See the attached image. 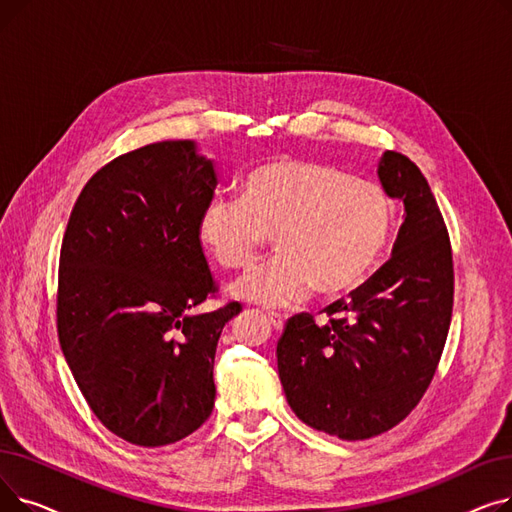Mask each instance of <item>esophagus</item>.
I'll list each match as a JSON object with an SVG mask.
<instances>
[{
    "label": "esophagus",
    "mask_w": 512,
    "mask_h": 512,
    "mask_svg": "<svg viewBox=\"0 0 512 512\" xmlns=\"http://www.w3.org/2000/svg\"><path fill=\"white\" fill-rule=\"evenodd\" d=\"M267 319H270V324L276 328V330H282L284 328V317L280 313H267Z\"/></svg>",
    "instance_id": "obj_1"
}]
</instances>
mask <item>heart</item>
I'll use <instances>...</instances> for the list:
<instances>
[{"label":"heart","instance_id":"1","mask_svg":"<svg viewBox=\"0 0 512 512\" xmlns=\"http://www.w3.org/2000/svg\"><path fill=\"white\" fill-rule=\"evenodd\" d=\"M396 226L386 186L309 159H276L249 172L238 197L205 203L197 236L224 270L245 272L274 236L280 255L240 278L238 299L265 307L340 297L363 284Z\"/></svg>","mask_w":512,"mask_h":512}]
</instances>
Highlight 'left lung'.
I'll use <instances>...</instances> for the list:
<instances>
[{"label": "left lung", "mask_w": 512, "mask_h": 512, "mask_svg": "<svg viewBox=\"0 0 512 512\" xmlns=\"http://www.w3.org/2000/svg\"><path fill=\"white\" fill-rule=\"evenodd\" d=\"M380 180L405 201L392 257L319 313H297L278 340V371L297 417L340 440L380 436L419 405L432 384L454 303L450 236L421 170L398 151Z\"/></svg>", "instance_id": "1"}]
</instances>
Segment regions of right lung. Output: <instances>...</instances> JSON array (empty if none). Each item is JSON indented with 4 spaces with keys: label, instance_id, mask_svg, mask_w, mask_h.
Here are the masks:
<instances>
[{
    "label": "right lung",
    "instance_id": "1",
    "mask_svg": "<svg viewBox=\"0 0 512 512\" xmlns=\"http://www.w3.org/2000/svg\"><path fill=\"white\" fill-rule=\"evenodd\" d=\"M213 164L191 141L122 153L80 191L62 238L58 338L95 417L137 446H166L213 411V357L226 303L197 236Z\"/></svg>",
    "mask_w": 512,
    "mask_h": 512
}]
</instances>
